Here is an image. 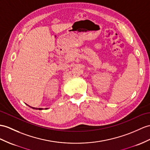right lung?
Instances as JSON below:
<instances>
[{
  "label": "right lung",
  "instance_id": "1",
  "mask_svg": "<svg viewBox=\"0 0 150 150\" xmlns=\"http://www.w3.org/2000/svg\"><path fill=\"white\" fill-rule=\"evenodd\" d=\"M28 106L30 107V105H28ZM30 108L32 109H39V110H42V109H43V108H33V107H30ZM45 109H47V108H45Z\"/></svg>",
  "mask_w": 150,
  "mask_h": 150
}]
</instances>
